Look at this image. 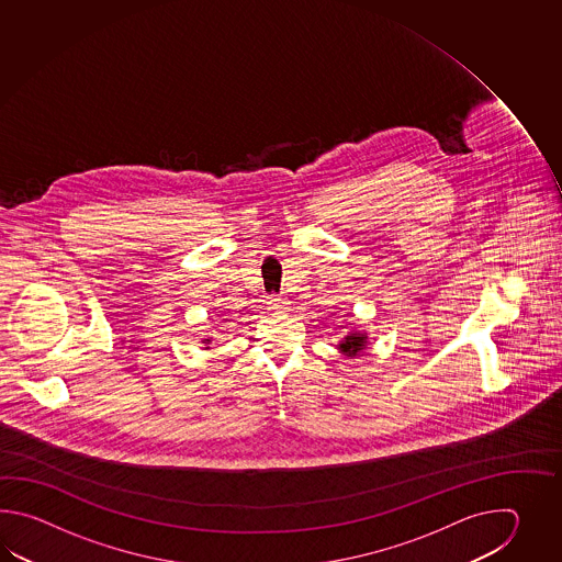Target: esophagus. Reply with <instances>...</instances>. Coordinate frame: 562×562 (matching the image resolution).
Instances as JSON below:
<instances>
[{"label":"esophagus","instance_id":"34e87169","mask_svg":"<svg viewBox=\"0 0 562 562\" xmlns=\"http://www.w3.org/2000/svg\"><path fill=\"white\" fill-rule=\"evenodd\" d=\"M269 307L276 311V313H283L286 310V301L283 295H273L269 297Z\"/></svg>","mask_w":562,"mask_h":562}]
</instances>
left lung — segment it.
I'll list each match as a JSON object with an SVG mask.
<instances>
[{"instance_id":"8db88e82","label":"left lung","mask_w":562,"mask_h":562,"mask_svg":"<svg viewBox=\"0 0 562 562\" xmlns=\"http://www.w3.org/2000/svg\"><path fill=\"white\" fill-rule=\"evenodd\" d=\"M363 346H366V337H363V335L351 334L347 335L344 344H339V349L346 351L349 356H356L359 349H363Z\"/></svg>"}]
</instances>
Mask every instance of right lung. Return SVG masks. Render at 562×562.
Segmentation results:
<instances>
[{"label": "right lung", "mask_w": 562, "mask_h": 562, "mask_svg": "<svg viewBox=\"0 0 562 562\" xmlns=\"http://www.w3.org/2000/svg\"><path fill=\"white\" fill-rule=\"evenodd\" d=\"M206 344H209V341H206Z\"/></svg>", "instance_id": "obj_1"}]
</instances>
